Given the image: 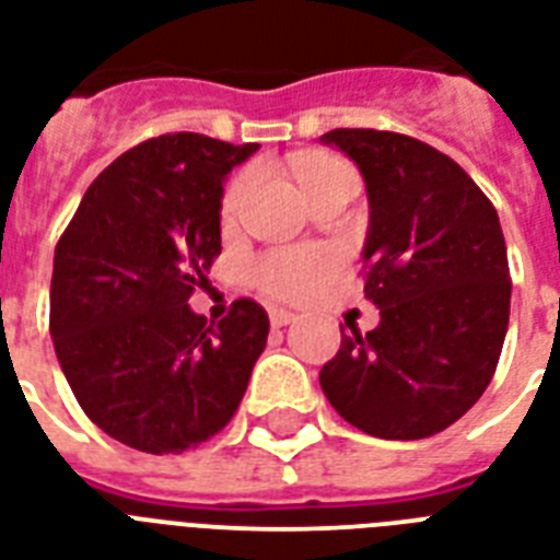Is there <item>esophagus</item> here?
<instances>
[{
	"label": "esophagus",
	"instance_id": "34e87169",
	"mask_svg": "<svg viewBox=\"0 0 560 560\" xmlns=\"http://www.w3.org/2000/svg\"><path fill=\"white\" fill-rule=\"evenodd\" d=\"M296 319V314H290L288 307H270V323L276 325V328H284V325H290Z\"/></svg>",
	"mask_w": 560,
	"mask_h": 560
}]
</instances>
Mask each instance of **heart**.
<instances>
[{
	"instance_id": "heart-1",
	"label": "heart",
	"mask_w": 560,
	"mask_h": 560,
	"mask_svg": "<svg viewBox=\"0 0 560 560\" xmlns=\"http://www.w3.org/2000/svg\"><path fill=\"white\" fill-rule=\"evenodd\" d=\"M299 186L305 191L307 202L334 188H351L354 191V168L349 162L337 156H307L296 162ZM253 171H241L232 177V183L223 191L220 214L223 220H232L244 206L246 194L253 188ZM337 270V258L328 253H314V249H272V253L258 255L249 267L255 288L264 290L267 296L276 299H302L314 293L323 281H328Z\"/></svg>"
}]
</instances>
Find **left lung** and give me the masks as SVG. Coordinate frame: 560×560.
<instances>
[{"label":"left lung","mask_w":560,"mask_h":560,"mask_svg":"<svg viewBox=\"0 0 560 560\" xmlns=\"http://www.w3.org/2000/svg\"><path fill=\"white\" fill-rule=\"evenodd\" d=\"M369 194V334H342L319 372L325 398L377 439L412 442L459 421L494 377L512 305L497 209L465 171L412 136L340 127Z\"/></svg>","instance_id":"left-lung-1"}]
</instances>
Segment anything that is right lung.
<instances>
[{
	"instance_id": "obj_1",
	"label": "right lung",
	"mask_w": 560,
	"mask_h": 560,
	"mask_svg": "<svg viewBox=\"0 0 560 560\" xmlns=\"http://www.w3.org/2000/svg\"><path fill=\"white\" fill-rule=\"evenodd\" d=\"M258 144L165 133L101 171L57 241L48 331L92 424L127 447L183 453L237 412L270 319L235 299L188 307L220 255L223 179Z\"/></svg>"
}]
</instances>
